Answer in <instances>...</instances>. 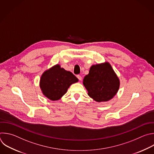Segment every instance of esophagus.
<instances>
[{
  "mask_svg": "<svg viewBox=\"0 0 154 154\" xmlns=\"http://www.w3.org/2000/svg\"><path fill=\"white\" fill-rule=\"evenodd\" d=\"M77 77L78 78V79H79V80H82V77H81L80 75H77Z\"/></svg>",
  "mask_w": 154,
  "mask_h": 154,
  "instance_id": "34e87169",
  "label": "esophagus"
}]
</instances>
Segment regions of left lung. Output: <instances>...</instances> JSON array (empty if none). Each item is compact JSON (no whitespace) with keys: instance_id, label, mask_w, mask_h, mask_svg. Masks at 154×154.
Listing matches in <instances>:
<instances>
[{"instance_id":"obj_1","label":"left lung","mask_w":154,"mask_h":154,"mask_svg":"<svg viewBox=\"0 0 154 154\" xmlns=\"http://www.w3.org/2000/svg\"><path fill=\"white\" fill-rule=\"evenodd\" d=\"M83 83L88 95L97 102L112 98L120 86L119 79L108 62L92 65Z\"/></svg>"}]
</instances>
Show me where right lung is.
<instances>
[{"label":"right lung","mask_w":154,"mask_h":154,"mask_svg":"<svg viewBox=\"0 0 154 154\" xmlns=\"http://www.w3.org/2000/svg\"><path fill=\"white\" fill-rule=\"evenodd\" d=\"M78 79L70 71L61 68L59 65L46 70L42 74L40 87L43 94L51 100H58Z\"/></svg>","instance_id":"add662e5"}]
</instances>
